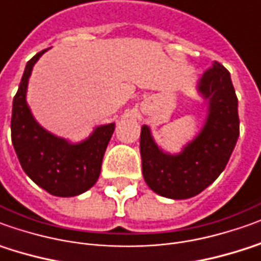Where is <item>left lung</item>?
Returning a JSON list of instances; mask_svg holds the SVG:
<instances>
[{"label":"left lung","mask_w":261,"mask_h":261,"mask_svg":"<svg viewBox=\"0 0 261 261\" xmlns=\"http://www.w3.org/2000/svg\"><path fill=\"white\" fill-rule=\"evenodd\" d=\"M207 100V118L203 129L180 153L163 152L146 125L141 130L142 172L154 193L169 199H189L216 180L236 146L240 122L237 96L229 71L213 62L197 84Z\"/></svg>","instance_id":"8db88e82"}]
</instances>
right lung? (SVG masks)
I'll list each match as a JSON object with an SVG mask.
<instances>
[{
	"label": "right lung",
	"mask_w": 261,
	"mask_h": 261,
	"mask_svg": "<svg viewBox=\"0 0 261 261\" xmlns=\"http://www.w3.org/2000/svg\"><path fill=\"white\" fill-rule=\"evenodd\" d=\"M46 51L38 52L27 62L12 102L11 138L24 172L39 188L54 196L71 197L86 192L98 180L115 123L95 127L88 139L71 143L48 132L34 119L27 103V86L35 62Z\"/></svg>",
	"instance_id": "add662e5"
}]
</instances>
